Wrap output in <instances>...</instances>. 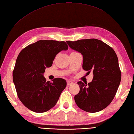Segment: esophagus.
<instances>
[{
	"label": "esophagus",
	"mask_w": 134,
	"mask_h": 134,
	"mask_svg": "<svg viewBox=\"0 0 134 134\" xmlns=\"http://www.w3.org/2000/svg\"><path fill=\"white\" fill-rule=\"evenodd\" d=\"M72 84H73V82H72L71 81H67V84L68 86H70V85H72Z\"/></svg>",
	"instance_id": "34e87169"
}]
</instances>
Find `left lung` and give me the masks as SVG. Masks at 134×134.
Masks as SVG:
<instances>
[{
    "mask_svg": "<svg viewBox=\"0 0 134 134\" xmlns=\"http://www.w3.org/2000/svg\"><path fill=\"white\" fill-rule=\"evenodd\" d=\"M72 49L83 56L82 69L92 72V81L88 85L77 84L80 91L74 97L80 108L88 113H97L105 108L113 100L120 86L121 72L115 51L101 40L96 38L67 41Z\"/></svg>",
    "mask_w": 134,
    "mask_h": 134,
    "instance_id": "obj_1",
    "label": "left lung"
}]
</instances>
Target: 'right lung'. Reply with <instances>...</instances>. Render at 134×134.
I'll list each match as a JSON object with an SVG mask.
<instances>
[{"instance_id": "add662e5", "label": "right lung", "mask_w": 134, "mask_h": 134, "mask_svg": "<svg viewBox=\"0 0 134 134\" xmlns=\"http://www.w3.org/2000/svg\"><path fill=\"white\" fill-rule=\"evenodd\" d=\"M68 49L64 41L38 40L21 51L16 59L13 80L19 99L26 107L35 113L52 108L67 86L65 80L55 78L46 81L43 77L46 67L62 50Z\"/></svg>"}]
</instances>
